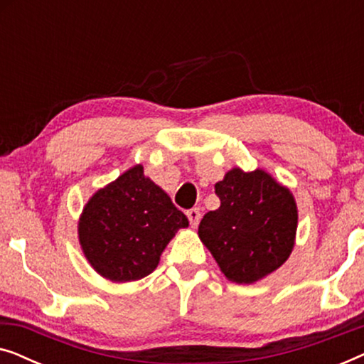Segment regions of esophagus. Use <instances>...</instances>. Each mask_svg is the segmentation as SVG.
<instances>
[{"label": "esophagus", "mask_w": 364, "mask_h": 364, "mask_svg": "<svg viewBox=\"0 0 364 364\" xmlns=\"http://www.w3.org/2000/svg\"><path fill=\"white\" fill-rule=\"evenodd\" d=\"M187 217H188V222H191V225L193 228H197L198 222H200L202 213H200V210H198V208H191V210H187Z\"/></svg>", "instance_id": "34e87169"}]
</instances>
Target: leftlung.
I'll list each match as a JSON object with an SVG mask.
<instances>
[{"instance_id": "left-lung-1", "label": "left lung", "mask_w": 364, "mask_h": 364, "mask_svg": "<svg viewBox=\"0 0 364 364\" xmlns=\"http://www.w3.org/2000/svg\"><path fill=\"white\" fill-rule=\"evenodd\" d=\"M220 207L203 215L198 237L227 280L255 283L295 247L298 208L290 188L263 168L233 167L215 183Z\"/></svg>"}]
</instances>
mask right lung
<instances>
[{
	"label": "right lung",
	"mask_w": 364,
	"mask_h": 364,
	"mask_svg": "<svg viewBox=\"0 0 364 364\" xmlns=\"http://www.w3.org/2000/svg\"><path fill=\"white\" fill-rule=\"evenodd\" d=\"M186 227L187 217L137 164L92 193L79 215L77 237L99 275L127 283L156 270L168 242Z\"/></svg>",
	"instance_id": "1"
}]
</instances>
